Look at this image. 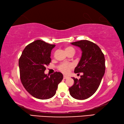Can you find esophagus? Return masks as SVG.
<instances>
[{
    "instance_id": "1",
    "label": "esophagus",
    "mask_w": 124,
    "mask_h": 124,
    "mask_svg": "<svg viewBox=\"0 0 124 124\" xmlns=\"http://www.w3.org/2000/svg\"><path fill=\"white\" fill-rule=\"evenodd\" d=\"M68 78V76H63V79H67V78Z\"/></svg>"
}]
</instances>
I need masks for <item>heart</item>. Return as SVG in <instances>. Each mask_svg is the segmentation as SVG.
Segmentation results:
<instances>
[{"instance_id": "obj_1", "label": "heart", "mask_w": 124, "mask_h": 124, "mask_svg": "<svg viewBox=\"0 0 124 124\" xmlns=\"http://www.w3.org/2000/svg\"><path fill=\"white\" fill-rule=\"evenodd\" d=\"M65 51L66 53L68 52H73L75 53V50L72 47H68L65 48ZM73 68V65L71 63H62L59 65L58 66L59 70L64 73H67L69 72L71 69Z\"/></svg>"}]
</instances>
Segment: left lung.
I'll list each match as a JSON object with an SVG mask.
<instances>
[{
    "label": "left lung",
    "mask_w": 124,
    "mask_h": 124,
    "mask_svg": "<svg viewBox=\"0 0 124 124\" xmlns=\"http://www.w3.org/2000/svg\"><path fill=\"white\" fill-rule=\"evenodd\" d=\"M71 44L81 49L82 56L75 73L83 72L81 78L72 77L74 84L69 88L71 96L77 100L89 98L96 92L105 72V59L102 52L95 43L81 40Z\"/></svg>",
    "instance_id": "obj_1"
}]
</instances>
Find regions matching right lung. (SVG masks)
<instances>
[{
    "mask_svg": "<svg viewBox=\"0 0 124 124\" xmlns=\"http://www.w3.org/2000/svg\"><path fill=\"white\" fill-rule=\"evenodd\" d=\"M55 46L38 40L25 47L19 59L20 78L26 90L36 99L46 100L55 94L63 78L61 72L50 77L45 74L46 66L51 62V51Z\"/></svg>",
    "mask_w": 124,
    "mask_h": 124,
    "instance_id": "1",
    "label": "right lung"
}]
</instances>
